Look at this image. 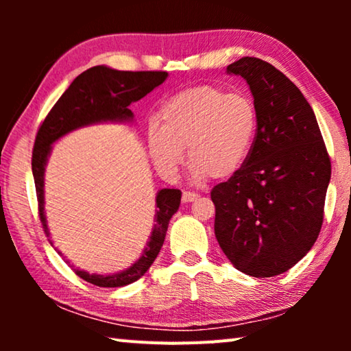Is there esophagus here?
Wrapping results in <instances>:
<instances>
[{
    "label": "esophagus",
    "mask_w": 351,
    "mask_h": 351,
    "mask_svg": "<svg viewBox=\"0 0 351 351\" xmlns=\"http://www.w3.org/2000/svg\"><path fill=\"white\" fill-rule=\"evenodd\" d=\"M198 198L197 193L193 192H182V201L184 203H192V201H195Z\"/></svg>",
    "instance_id": "1"
}]
</instances>
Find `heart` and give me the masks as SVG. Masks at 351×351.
I'll list each match as a JSON object with an SVG mask.
<instances>
[{
  "label": "heart",
  "mask_w": 351,
  "mask_h": 351,
  "mask_svg": "<svg viewBox=\"0 0 351 351\" xmlns=\"http://www.w3.org/2000/svg\"><path fill=\"white\" fill-rule=\"evenodd\" d=\"M147 145L156 167L173 173L189 148L198 180H228L246 164L258 132V110L245 93L199 85L176 93L159 106Z\"/></svg>",
  "instance_id": "1"
}]
</instances>
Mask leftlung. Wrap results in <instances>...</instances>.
Masks as SVG:
<instances>
[{
    "label": "left lung",
    "instance_id": "8db88e82",
    "mask_svg": "<svg viewBox=\"0 0 351 351\" xmlns=\"http://www.w3.org/2000/svg\"><path fill=\"white\" fill-rule=\"evenodd\" d=\"M228 73L251 88L258 132L246 164L212 189L215 237L237 269L274 277L317 240L330 156L313 108L287 75L255 57L229 64Z\"/></svg>",
    "mask_w": 351,
    "mask_h": 351
}]
</instances>
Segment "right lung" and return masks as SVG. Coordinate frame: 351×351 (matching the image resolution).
Here are the masks:
<instances>
[{
    "label": "right lung",
    "instance_id": "right-lung-1",
    "mask_svg": "<svg viewBox=\"0 0 351 351\" xmlns=\"http://www.w3.org/2000/svg\"><path fill=\"white\" fill-rule=\"evenodd\" d=\"M165 71H116L106 66H94L75 77L45 121L35 136L32 152V173L38 199L40 221L46 235L47 226L45 217V165L49 156L51 145L73 130L104 121H132L133 112L128 105L147 96L154 88L167 79ZM181 203V190L162 189L156 197V223L153 226L150 241L141 258L127 271L112 276H97L73 268L77 276L102 288H119L133 283L145 274L153 265L164 245L170 218L175 215ZM52 245V243H51ZM62 254V252H58Z\"/></svg>",
    "mask_w": 351,
    "mask_h": 351
}]
</instances>
